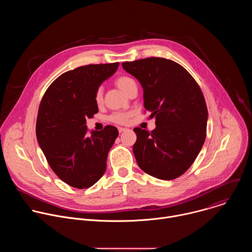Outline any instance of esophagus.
<instances>
[{
	"label": "esophagus",
	"instance_id": "34e87169",
	"mask_svg": "<svg viewBox=\"0 0 252 252\" xmlns=\"http://www.w3.org/2000/svg\"><path fill=\"white\" fill-rule=\"evenodd\" d=\"M126 129V128H125V127H119V131H120V133H121V132H124Z\"/></svg>",
	"mask_w": 252,
	"mask_h": 252
}]
</instances>
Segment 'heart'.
Masks as SVG:
<instances>
[{
  "instance_id": "obj_1",
  "label": "heart",
  "mask_w": 252,
  "mask_h": 252,
  "mask_svg": "<svg viewBox=\"0 0 252 252\" xmlns=\"http://www.w3.org/2000/svg\"><path fill=\"white\" fill-rule=\"evenodd\" d=\"M115 84L116 86L122 91L124 92L125 94H127V93L129 92V90L136 86L135 85V82L129 78V77H126V76H121V77H118L116 80H115ZM94 100L96 103H100L101 100H102V94H101V91L98 89L95 91L94 93ZM129 118H130V114L129 113H114L113 115L110 116L109 120L115 124H119V125H126L128 123L129 121Z\"/></svg>"
}]
</instances>
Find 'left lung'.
I'll list each match as a JSON object with an SVG mask.
<instances>
[{
  "label": "left lung",
  "mask_w": 252,
  "mask_h": 252,
  "mask_svg": "<svg viewBox=\"0 0 252 252\" xmlns=\"http://www.w3.org/2000/svg\"><path fill=\"white\" fill-rule=\"evenodd\" d=\"M143 89V104L157 127H134L132 151L138 166L164 181L183 175L193 163L206 136L207 106L192 76L179 63L151 57L123 63Z\"/></svg>",
  "instance_id": "8db88e82"
}]
</instances>
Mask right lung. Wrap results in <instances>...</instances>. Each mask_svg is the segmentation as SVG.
<instances>
[{"instance_id": "add662e5", "label": "right lung", "mask_w": 252, "mask_h": 252, "mask_svg": "<svg viewBox=\"0 0 252 252\" xmlns=\"http://www.w3.org/2000/svg\"><path fill=\"white\" fill-rule=\"evenodd\" d=\"M118 66L119 63L87 64L67 70L50 85L40 102L39 145L53 171L73 188H91L105 171L119 130L105 126L90 132L86 122L98 112L95 91Z\"/></svg>"}]
</instances>
